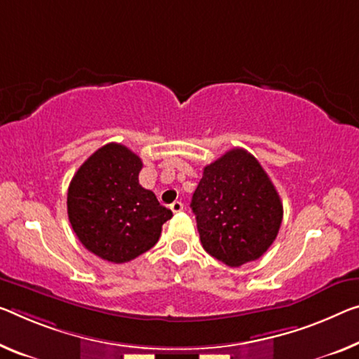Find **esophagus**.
Wrapping results in <instances>:
<instances>
[{"instance_id": "1", "label": "esophagus", "mask_w": 359, "mask_h": 359, "mask_svg": "<svg viewBox=\"0 0 359 359\" xmlns=\"http://www.w3.org/2000/svg\"><path fill=\"white\" fill-rule=\"evenodd\" d=\"M170 208H172V212L173 213H180V212H183V203H181L180 201H176V202H173L172 205H170Z\"/></svg>"}]
</instances>
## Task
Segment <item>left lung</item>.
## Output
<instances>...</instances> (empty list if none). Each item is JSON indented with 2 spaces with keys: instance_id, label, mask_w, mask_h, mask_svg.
Segmentation results:
<instances>
[{
  "instance_id": "1",
  "label": "left lung",
  "mask_w": 359,
  "mask_h": 359,
  "mask_svg": "<svg viewBox=\"0 0 359 359\" xmlns=\"http://www.w3.org/2000/svg\"><path fill=\"white\" fill-rule=\"evenodd\" d=\"M202 247L228 266L258 260L279 233L283 202L260 162L231 149L203 168L191 202Z\"/></svg>"
}]
</instances>
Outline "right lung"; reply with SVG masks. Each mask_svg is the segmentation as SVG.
<instances>
[{
    "instance_id": "1",
    "label": "right lung",
    "mask_w": 359,
    "mask_h": 359,
    "mask_svg": "<svg viewBox=\"0 0 359 359\" xmlns=\"http://www.w3.org/2000/svg\"><path fill=\"white\" fill-rule=\"evenodd\" d=\"M141 158L109 142L88 157L70 181L67 213L88 250L110 263H126L157 244L173 217L152 191L140 184Z\"/></svg>"
}]
</instances>
